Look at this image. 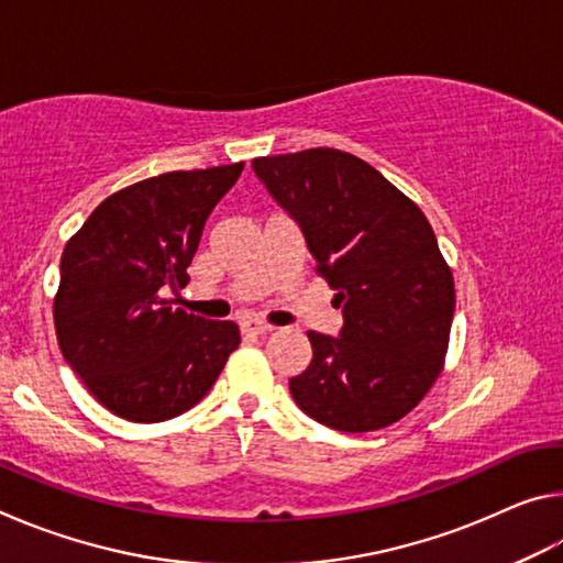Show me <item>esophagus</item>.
I'll return each mask as SVG.
<instances>
[{
	"label": "esophagus",
	"mask_w": 563,
	"mask_h": 563,
	"mask_svg": "<svg viewBox=\"0 0 563 563\" xmlns=\"http://www.w3.org/2000/svg\"><path fill=\"white\" fill-rule=\"evenodd\" d=\"M273 328L265 325V322H258V320H243L241 322V332L243 335H251V338H258V335H265V332H271Z\"/></svg>",
	"instance_id": "1"
}]
</instances>
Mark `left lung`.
I'll list each match as a JSON object with an SVG mask.
<instances>
[{
	"instance_id": "obj_1",
	"label": "left lung",
	"mask_w": 563,
	"mask_h": 563,
	"mask_svg": "<svg viewBox=\"0 0 563 563\" xmlns=\"http://www.w3.org/2000/svg\"><path fill=\"white\" fill-rule=\"evenodd\" d=\"M253 170L298 223L345 320L338 335L308 332L312 360L288 383L295 405L338 432L383 430L412 412L444 365L454 280L432 225L345 151L265 156Z\"/></svg>"
}]
</instances>
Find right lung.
Instances as JSON below:
<instances>
[{
  "label": "right lung",
  "mask_w": 563,
  "mask_h": 563,
  "mask_svg": "<svg viewBox=\"0 0 563 563\" xmlns=\"http://www.w3.org/2000/svg\"><path fill=\"white\" fill-rule=\"evenodd\" d=\"M241 164L170 170L97 206L64 247L54 328L89 393L131 422H164L201 402L241 342L233 322L170 308L208 216Z\"/></svg>",
  "instance_id": "1"
}]
</instances>
